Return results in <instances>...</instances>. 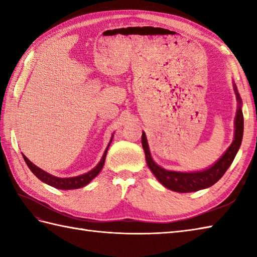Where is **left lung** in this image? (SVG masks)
<instances>
[{
    "label": "left lung",
    "mask_w": 257,
    "mask_h": 257,
    "mask_svg": "<svg viewBox=\"0 0 257 257\" xmlns=\"http://www.w3.org/2000/svg\"><path fill=\"white\" fill-rule=\"evenodd\" d=\"M234 90H235L238 101V109L235 117V135H234V140L232 145L228 147L227 150L224 152V155H223L220 159L209 169H205L203 171L195 172H177L165 170V169H162L161 167L157 166L155 161L152 160L149 147L148 144H147L146 135L145 133H143L141 141H143V147L146 154L147 165H148L150 170L155 174L156 178L159 180V182H161L166 188L181 193L194 192V191L209 188L211 185L219 181L223 177V174L226 172L228 167L232 165L234 158H235L239 149V146H241L244 129V119L241 109V97L238 95L236 87H234Z\"/></svg>",
    "instance_id": "obj_1"
}]
</instances>
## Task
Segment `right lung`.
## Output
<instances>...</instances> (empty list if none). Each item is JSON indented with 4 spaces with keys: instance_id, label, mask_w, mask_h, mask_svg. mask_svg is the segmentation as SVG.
Instances as JSON below:
<instances>
[{
    "instance_id": "1",
    "label": "right lung",
    "mask_w": 257,
    "mask_h": 257,
    "mask_svg": "<svg viewBox=\"0 0 257 257\" xmlns=\"http://www.w3.org/2000/svg\"><path fill=\"white\" fill-rule=\"evenodd\" d=\"M112 141V138L110 140V143ZM109 143V145H110ZM108 145V147H109ZM107 149L103 152V156L101 158L100 162L98 165L90 170L89 172H87L85 174H81V176L78 177H73V178H57L55 176H52V174L47 173L46 171L42 170L38 167H36L34 163H32L27 158L23 155L24 160L26 162L27 167L30 168V170L35 174V176L41 180V181L45 182L48 185H52V187L56 188V189H61V190H72V189H78V188H83L85 187L86 184H88L92 179H94L98 173L100 172V170L102 169L103 165H105V160H106V155H107Z\"/></svg>"
}]
</instances>
